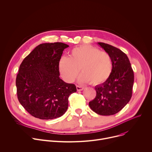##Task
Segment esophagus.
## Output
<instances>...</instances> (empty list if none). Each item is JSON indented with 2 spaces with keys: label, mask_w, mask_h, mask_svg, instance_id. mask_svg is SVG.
I'll use <instances>...</instances> for the list:
<instances>
[{
  "label": "esophagus",
  "mask_w": 152,
  "mask_h": 152,
  "mask_svg": "<svg viewBox=\"0 0 152 152\" xmlns=\"http://www.w3.org/2000/svg\"><path fill=\"white\" fill-rule=\"evenodd\" d=\"M76 88H77V91H82L84 88L83 87V86H76Z\"/></svg>",
  "instance_id": "obj_1"
}]
</instances>
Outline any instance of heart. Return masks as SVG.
<instances>
[{
  "mask_svg": "<svg viewBox=\"0 0 152 152\" xmlns=\"http://www.w3.org/2000/svg\"><path fill=\"white\" fill-rule=\"evenodd\" d=\"M59 69L62 78L67 82H73L80 69L82 72L78 78L80 83L90 82L99 85L110 77L113 61L110 54L89 45L74 48L70 57L62 56L59 62Z\"/></svg>",
  "mask_w": 152,
  "mask_h": 152,
  "instance_id": "heart-1",
  "label": "heart"
}]
</instances>
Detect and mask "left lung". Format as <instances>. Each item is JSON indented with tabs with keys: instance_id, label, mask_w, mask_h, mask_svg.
<instances>
[{
	"instance_id": "8db88e82",
	"label": "left lung",
	"mask_w": 152,
	"mask_h": 152,
	"mask_svg": "<svg viewBox=\"0 0 152 152\" xmlns=\"http://www.w3.org/2000/svg\"><path fill=\"white\" fill-rule=\"evenodd\" d=\"M98 45L111 56L113 70L109 79L95 86L96 96L89 102V106L97 114L111 115L121 111L131 100L134 74L123 52L104 42H98Z\"/></svg>"
}]
</instances>
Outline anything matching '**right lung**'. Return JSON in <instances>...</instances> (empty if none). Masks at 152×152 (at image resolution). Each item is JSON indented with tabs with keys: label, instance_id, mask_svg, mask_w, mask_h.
Wrapping results in <instances>:
<instances>
[{
	"label": "right lung",
	"instance_id": "1",
	"mask_svg": "<svg viewBox=\"0 0 152 152\" xmlns=\"http://www.w3.org/2000/svg\"><path fill=\"white\" fill-rule=\"evenodd\" d=\"M68 47L59 42L43 43L20 64L15 82L17 97L34 117L42 120L60 117L67 110L69 97L77 91L75 84L59 77V62Z\"/></svg>",
	"mask_w": 152,
	"mask_h": 152
}]
</instances>
